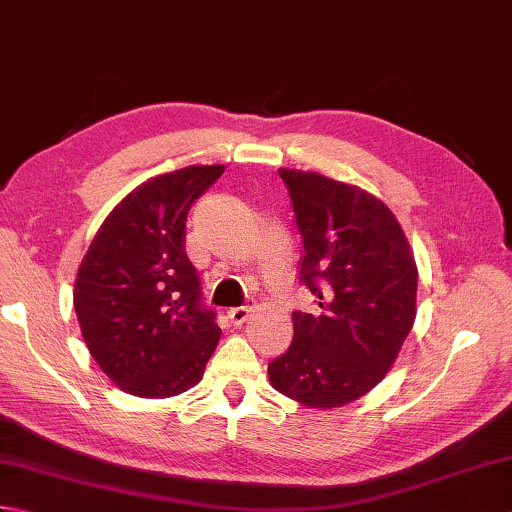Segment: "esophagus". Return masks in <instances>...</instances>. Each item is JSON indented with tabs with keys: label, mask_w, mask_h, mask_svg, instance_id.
<instances>
[{
	"label": "esophagus",
	"mask_w": 512,
	"mask_h": 512,
	"mask_svg": "<svg viewBox=\"0 0 512 512\" xmlns=\"http://www.w3.org/2000/svg\"><path fill=\"white\" fill-rule=\"evenodd\" d=\"M228 321H231L233 325H242L248 317H250V308L248 306H239V308H231L226 312Z\"/></svg>",
	"instance_id": "34e87169"
}]
</instances>
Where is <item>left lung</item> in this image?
<instances>
[{
    "label": "left lung",
    "instance_id": "obj_1",
    "mask_svg": "<svg viewBox=\"0 0 512 512\" xmlns=\"http://www.w3.org/2000/svg\"><path fill=\"white\" fill-rule=\"evenodd\" d=\"M279 176L303 239L299 281L321 312H292L295 336L268 363V378L303 407H343L385 378L413 328L416 259L394 213L372 193L314 171Z\"/></svg>",
    "mask_w": 512,
    "mask_h": 512
}]
</instances>
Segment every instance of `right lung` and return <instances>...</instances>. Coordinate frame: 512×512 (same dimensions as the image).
I'll return each instance as SVG.
<instances>
[{
  "mask_svg": "<svg viewBox=\"0 0 512 512\" xmlns=\"http://www.w3.org/2000/svg\"><path fill=\"white\" fill-rule=\"evenodd\" d=\"M224 173L193 165L140 184L105 217L74 281L92 358L116 387L169 398L200 383L222 330L184 253L191 204Z\"/></svg>",
  "mask_w": 512,
  "mask_h": 512,
  "instance_id": "1",
  "label": "right lung"
}]
</instances>
